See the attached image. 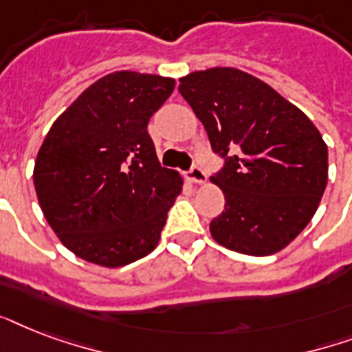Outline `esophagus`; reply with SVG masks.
<instances>
[{
    "mask_svg": "<svg viewBox=\"0 0 352 352\" xmlns=\"http://www.w3.org/2000/svg\"><path fill=\"white\" fill-rule=\"evenodd\" d=\"M190 181L195 182V184H203V182L206 181V173H204V170L201 166H192V170H190Z\"/></svg>",
    "mask_w": 352,
    "mask_h": 352,
    "instance_id": "esophagus-1",
    "label": "esophagus"
}]
</instances>
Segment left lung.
<instances>
[{"mask_svg":"<svg viewBox=\"0 0 352 352\" xmlns=\"http://www.w3.org/2000/svg\"><path fill=\"white\" fill-rule=\"evenodd\" d=\"M179 93L225 159L210 177L225 193L212 237L246 256L285 248L311 223L327 186V144L318 127L270 85L234 67L186 74Z\"/></svg>","mask_w":352,"mask_h":352,"instance_id":"8db88e82","label":"left lung"}]
</instances>
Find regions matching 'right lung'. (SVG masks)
<instances>
[{
	"label": "right lung",
	"mask_w": 352,
	"mask_h": 352,
	"mask_svg": "<svg viewBox=\"0 0 352 352\" xmlns=\"http://www.w3.org/2000/svg\"><path fill=\"white\" fill-rule=\"evenodd\" d=\"M175 80L117 71L54 120L34 164L41 212L69 250L117 268L159 245L182 177L159 164L148 122Z\"/></svg>",
	"instance_id": "1"
}]
</instances>
